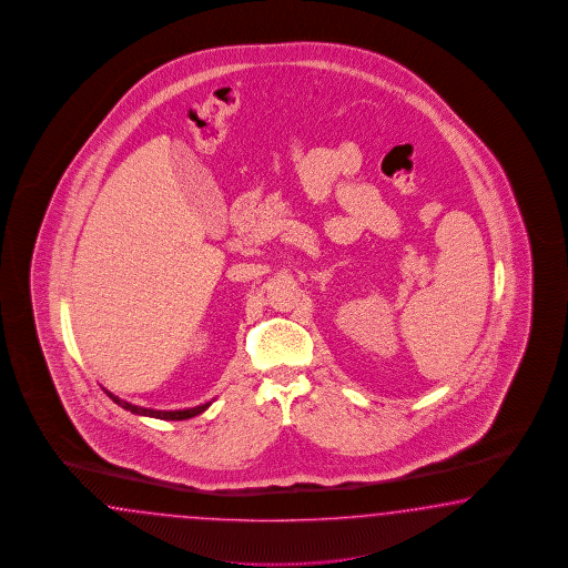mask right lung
I'll use <instances>...</instances> for the list:
<instances>
[{
  "label": "right lung",
  "mask_w": 568,
  "mask_h": 568,
  "mask_svg": "<svg viewBox=\"0 0 568 568\" xmlns=\"http://www.w3.org/2000/svg\"><path fill=\"white\" fill-rule=\"evenodd\" d=\"M104 392H106V389H104ZM106 395L115 402L116 406H121L123 409H130L131 414L150 416V418H161V420H187V418H193V416L202 414V412L210 406V404H204V406L187 407V409H171V412H166V409H150V407L133 406V404L125 402V399H119V397L111 392H106Z\"/></svg>",
  "instance_id": "1"
}]
</instances>
